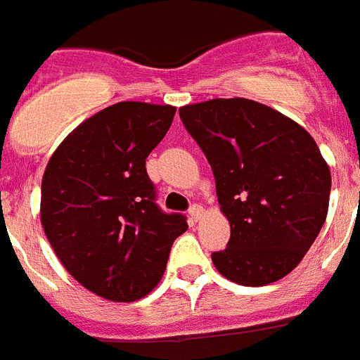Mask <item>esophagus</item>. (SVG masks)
<instances>
[{
  "instance_id": "1",
  "label": "esophagus",
  "mask_w": 360,
  "mask_h": 360,
  "mask_svg": "<svg viewBox=\"0 0 360 360\" xmlns=\"http://www.w3.org/2000/svg\"><path fill=\"white\" fill-rule=\"evenodd\" d=\"M202 214H204V210L200 204H193V206H191V210H189V217H191L193 221L200 219V217H202Z\"/></svg>"
}]
</instances>
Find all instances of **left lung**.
I'll list each match as a JSON object with an SVG mask.
<instances>
[{"mask_svg":"<svg viewBox=\"0 0 360 360\" xmlns=\"http://www.w3.org/2000/svg\"><path fill=\"white\" fill-rule=\"evenodd\" d=\"M208 158L229 219L215 269L241 286L286 277L320 234L330 171L312 135L277 109L247 98H214L178 109Z\"/></svg>","mask_w":360,"mask_h":360,"instance_id":"1","label":"left lung"}]
</instances>
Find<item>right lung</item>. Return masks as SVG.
<instances>
[{
	"label": "right lung",
	"mask_w": 360,
	"mask_h": 360,
	"mask_svg": "<svg viewBox=\"0 0 360 360\" xmlns=\"http://www.w3.org/2000/svg\"><path fill=\"white\" fill-rule=\"evenodd\" d=\"M174 105L119 102L66 135L42 176L40 223L65 269L89 292L130 303L156 288L186 217L154 202L145 162Z\"/></svg>",
	"instance_id": "1"
}]
</instances>
